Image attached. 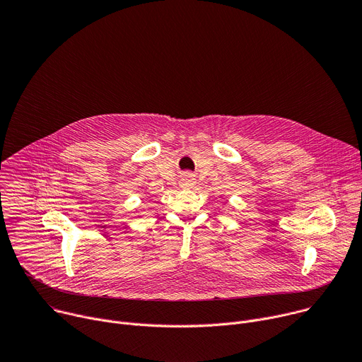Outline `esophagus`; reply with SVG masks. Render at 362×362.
<instances>
[{
  "instance_id": "34e87169",
  "label": "esophagus",
  "mask_w": 362,
  "mask_h": 362,
  "mask_svg": "<svg viewBox=\"0 0 362 362\" xmlns=\"http://www.w3.org/2000/svg\"><path fill=\"white\" fill-rule=\"evenodd\" d=\"M194 182H193V177H192V175H185L183 176V179H182V187H190L192 185H193Z\"/></svg>"
}]
</instances>
